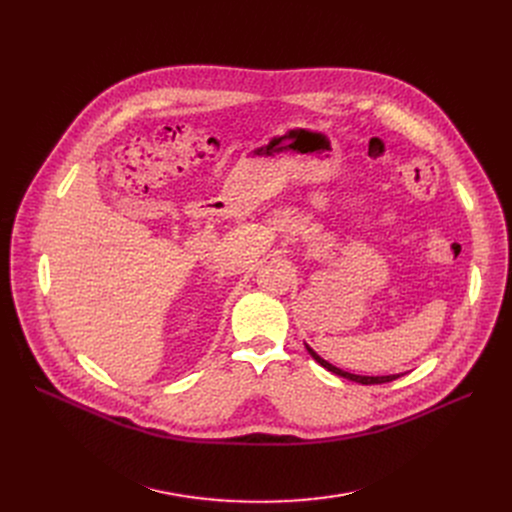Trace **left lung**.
I'll list each match as a JSON object with an SVG mask.
<instances>
[{
	"label": "left lung",
	"instance_id": "8db88e82",
	"mask_svg": "<svg viewBox=\"0 0 512 512\" xmlns=\"http://www.w3.org/2000/svg\"><path fill=\"white\" fill-rule=\"evenodd\" d=\"M307 351H309V355H311V357H313L321 367H326L328 371H332V373L340 375V378L353 380V382H359V384H386V382H392V380H396V378H398V375H378V378H371V375H355V373H346V371H342V369H338V367L330 365L328 361H324V359H321L319 355H315V353H313V348H309V346H307Z\"/></svg>",
	"mask_w": 512,
	"mask_h": 512
}]
</instances>
